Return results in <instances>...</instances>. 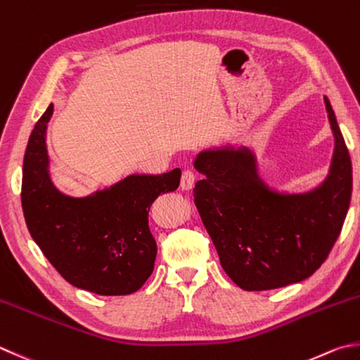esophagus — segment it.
<instances>
[{
	"mask_svg": "<svg viewBox=\"0 0 360 360\" xmlns=\"http://www.w3.org/2000/svg\"><path fill=\"white\" fill-rule=\"evenodd\" d=\"M194 180H195V175L193 171H185L181 175V181H180V186L181 189H185V191H189V189H193L194 186Z\"/></svg>",
	"mask_w": 360,
	"mask_h": 360,
	"instance_id": "obj_1",
	"label": "esophagus"
}]
</instances>
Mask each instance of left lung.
I'll return each mask as SVG.
<instances>
[{
	"label": "left lung",
	"mask_w": 360,
	"mask_h": 360,
	"mask_svg": "<svg viewBox=\"0 0 360 360\" xmlns=\"http://www.w3.org/2000/svg\"><path fill=\"white\" fill-rule=\"evenodd\" d=\"M324 105L335 146L326 179L310 191L271 188L246 146L207 148L194 160V167L205 175L195 183V207L221 266L243 290H273L307 279L340 235L352 167L328 97Z\"/></svg>",
	"instance_id": "obj_1"
}]
</instances>
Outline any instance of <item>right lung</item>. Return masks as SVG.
<instances>
[{"label":"right lung","instance_id":"1","mask_svg":"<svg viewBox=\"0 0 360 360\" xmlns=\"http://www.w3.org/2000/svg\"><path fill=\"white\" fill-rule=\"evenodd\" d=\"M53 103L34 125L26 146L22 207L32 240L73 287L101 296L138 291L153 271L157 241L148 210L160 194L175 191L181 171L131 174L110 188L72 198L54 186L46 150Z\"/></svg>","mask_w":360,"mask_h":360}]
</instances>
